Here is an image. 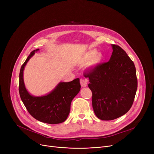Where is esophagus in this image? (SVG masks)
<instances>
[{
    "mask_svg": "<svg viewBox=\"0 0 154 154\" xmlns=\"http://www.w3.org/2000/svg\"><path fill=\"white\" fill-rule=\"evenodd\" d=\"M80 84H81V86L83 87H85L87 86V80H85V79H80Z\"/></svg>",
    "mask_w": 154,
    "mask_h": 154,
    "instance_id": "1",
    "label": "esophagus"
}]
</instances>
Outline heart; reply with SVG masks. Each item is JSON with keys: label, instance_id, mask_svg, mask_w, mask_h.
<instances>
[{"label": "heart", "instance_id": "heart-1", "mask_svg": "<svg viewBox=\"0 0 154 154\" xmlns=\"http://www.w3.org/2000/svg\"><path fill=\"white\" fill-rule=\"evenodd\" d=\"M96 50H91L87 52L82 57V62H87L91 59L90 65L92 66H95L96 65L100 63L102 60V55L100 53L97 54Z\"/></svg>", "mask_w": 154, "mask_h": 154}]
</instances>
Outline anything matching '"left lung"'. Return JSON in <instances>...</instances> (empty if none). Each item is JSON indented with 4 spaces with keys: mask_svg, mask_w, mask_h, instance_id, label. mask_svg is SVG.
<instances>
[{
    "mask_svg": "<svg viewBox=\"0 0 154 154\" xmlns=\"http://www.w3.org/2000/svg\"><path fill=\"white\" fill-rule=\"evenodd\" d=\"M110 60L84 74L89 79L92 107L102 120L117 119L130 110L137 89L136 70L133 61L119 45H111Z\"/></svg>",
    "mask_w": 154,
    "mask_h": 154,
    "instance_id": "left-lung-1",
    "label": "left lung"
}]
</instances>
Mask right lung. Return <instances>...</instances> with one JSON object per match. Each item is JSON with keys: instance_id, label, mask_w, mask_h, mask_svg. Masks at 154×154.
Here are the masks:
<instances>
[{"instance_id": "right-lung-1", "label": "right lung", "mask_w": 154, "mask_h": 154, "mask_svg": "<svg viewBox=\"0 0 154 154\" xmlns=\"http://www.w3.org/2000/svg\"><path fill=\"white\" fill-rule=\"evenodd\" d=\"M39 48L32 51L20 68L19 74V94L21 100L29 114L36 120L46 124L63 122L70 113L71 102L80 91V79L71 82H60L50 93L43 96L32 95L24 84L23 70L29 59Z\"/></svg>"}]
</instances>
